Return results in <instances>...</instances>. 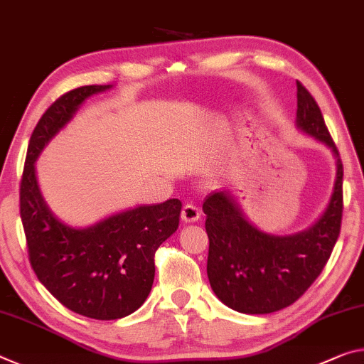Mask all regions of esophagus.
Wrapping results in <instances>:
<instances>
[{
    "mask_svg": "<svg viewBox=\"0 0 364 364\" xmlns=\"http://www.w3.org/2000/svg\"><path fill=\"white\" fill-rule=\"evenodd\" d=\"M182 221L183 223H196L201 218V211L200 208H196L195 205H186L182 208Z\"/></svg>",
    "mask_w": 364,
    "mask_h": 364,
    "instance_id": "1",
    "label": "esophagus"
}]
</instances>
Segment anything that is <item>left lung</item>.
Instances as JSON below:
<instances>
[{
  "label": "left lung",
  "mask_w": 364,
  "mask_h": 364,
  "mask_svg": "<svg viewBox=\"0 0 364 364\" xmlns=\"http://www.w3.org/2000/svg\"><path fill=\"white\" fill-rule=\"evenodd\" d=\"M296 127L323 141L337 158L333 192L316 223L291 235L259 230L243 216L229 190L206 196L208 279L219 300L245 314H267L290 306L305 294L329 259L341 234L343 166L314 98L296 82Z\"/></svg>",
  "instance_id": "8db88e82"
}]
</instances>
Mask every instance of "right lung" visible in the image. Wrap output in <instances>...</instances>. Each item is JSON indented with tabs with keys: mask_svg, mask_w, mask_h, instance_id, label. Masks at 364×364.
<instances>
[{
	"mask_svg": "<svg viewBox=\"0 0 364 364\" xmlns=\"http://www.w3.org/2000/svg\"><path fill=\"white\" fill-rule=\"evenodd\" d=\"M112 85H85L59 97L33 129L21 181V219L28 259L55 299L82 316L111 321L145 303L154 281V253L174 234L181 200L140 205L85 229L51 213L38 188L35 161L92 95Z\"/></svg>",
	"mask_w": 364,
	"mask_h": 364,
	"instance_id": "right-lung-1",
	"label": "right lung"
}]
</instances>
